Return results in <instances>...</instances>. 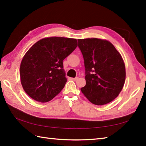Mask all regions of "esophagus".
<instances>
[{"mask_svg": "<svg viewBox=\"0 0 146 146\" xmlns=\"http://www.w3.org/2000/svg\"><path fill=\"white\" fill-rule=\"evenodd\" d=\"M71 80H74V81H76V80H78V77L76 76V77H75V78H71Z\"/></svg>", "mask_w": 146, "mask_h": 146, "instance_id": "1", "label": "esophagus"}]
</instances>
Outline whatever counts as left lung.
<instances>
[{"label":"left lung","mask_w":146,"mask_h":146,"mask_svg":"<svg viewBox=\"0 0 146 146\" xmlns=\"http://www.w3.org/2000/svg\"><path fill=\"white\" fill-rule=\"evenodd\" d=\"M84 59L86 85L81 91L97 105L110 103L122 91L125 80V66L114 46L97 38L78 39Z\"/></svg>","instance_id":"8db88e82"}]
</instances>
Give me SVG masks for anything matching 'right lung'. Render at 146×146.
Listing matches in <instances>:
<instances>
[{"mask_svg":"<svg viewBox=\"0 0 146 146\" xmlns=\"http://www.w3.org/2000/svg\"><path fill=\"white\" fill-rule=\"evenodd\" d=\"M77 40L50 37L36 42L22 60L21 82L31 98L44 103L60 93L67 82L63 61L77 47Z\"/></svg>","mask_w":146,"mask_h":146,"instance_id":"obj_1","label":"right lung"}]
</instances>
